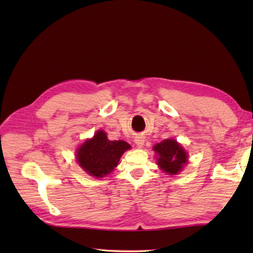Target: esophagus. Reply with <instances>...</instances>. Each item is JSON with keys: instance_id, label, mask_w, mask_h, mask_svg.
I'll use <instances>...</instances> for the list:
<instances>
[{"instance_id": "esophagus-1", "label": "esophagus", "mask_w": 253, "mask_h": 253, "mask_svg": "<svg viewBox=\"0 0 253 253\" xmlns=\"http://www.w3.org/2000/svg\"><path fill=\"white\" fill-rule=\"evenodd\" d=\"M135 143L137 144L138 148H142L144 144V138L141 136H138L135 138Z\"/></svg>"}]
</instances>
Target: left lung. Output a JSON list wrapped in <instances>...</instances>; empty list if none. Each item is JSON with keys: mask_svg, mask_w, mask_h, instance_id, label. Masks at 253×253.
Returning a JSON list of instances; mask_svg holds the SVG:
<instances>
[{"mask_svg": "<svg viewBox=\"0 0 253 253\" xmlns=\"http://www.w3.org/2000/svg\"><path fill=\"white\" fill-rule=\"evenodd\" d=\"M157 163L164 173L177 175L188 162V153L175 139H165L153 147Z\"/></svg>", "mask_w": 253, "mask_h": 253, "instance_id": "8db88e82", "label": "left lung"}]
</instances>
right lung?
Wrapping results in <instances>:
<instances>
[{
    "label": "right lung",
    "instance_id": "right-lung-1",
    "mask_svg": "<svg viewBox=\"0 0 253 253\" xmlns=\"http://www.w3.org/2000/svg\"><path fill=\"white\" fill-rule=\"evenodd\" d=\"M130 146L123 140L111 141L103 130H98L93 138L85 140L77 149L76 159L80 168L90 176L103 178L114 169L121 157Z\"/></svg>",
    "mask_w": 253,
    "mask_h": 253
}]
</instances>
